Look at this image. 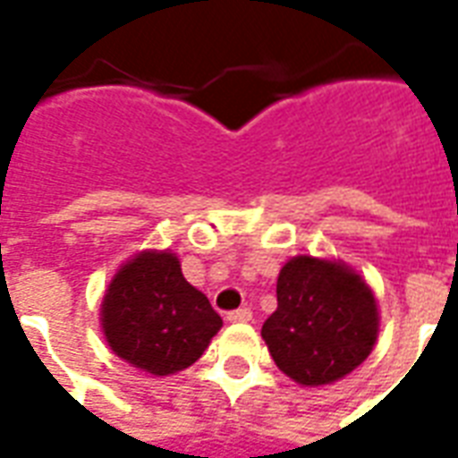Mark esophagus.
<instances>
[{
  "mask_svg": "<svg viewBox=\"0 0 458 458\" xmlns=\"http://www.w3.org/2000/svg\"><path fill=\"white\" fill-rule=\"evenodd\" d=\"M225 318H228L230 324H248V321H252V311L250 309H235Z\"/></svg>",
  "mask_w": 458,
  "mask_h": 458,
  "instance_id": "esophagus-1",
  "label": "esophagus"
}]
</instances>
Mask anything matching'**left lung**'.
I'll list each match as a JSON object with an SVG mask.
<instances>
[{"label": "left lung", "mask_w": 458, "mask_h": 458, "mask_svg": "<svg viewBox=\"0 0 458 458\" xmlns=\"http://www.w3.org/2000/svg\"><path fill=\"white\" fill-rule=\"evenodd\" d=\"M377 304L344 262L292 258L277 277V311L262 324L269 355L294 383L317 387L355 370L377 341Z\"/></svg>", "instance_id": "obj_1"}]
</instances>
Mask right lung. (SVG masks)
Segmentation results:
<instances>
[{"label":"right lung","instance_id":"add662e5","mask_svg":"<svg viewBox=\"0 0 458 458\" xmlns=\"http://www.w3.org/2000/svg\"><path fill=\"white\" fill-rule=\"evenodd\" d=\"M100 321L114 355L151 375H174L196 363L223 327L169 250H144L117 269Z\"/></svg>","mask_w":458,"mask_h":458}]
</instances>
